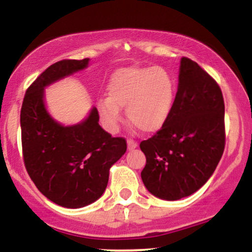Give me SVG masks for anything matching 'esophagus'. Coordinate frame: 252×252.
Masks as SVG:
<instances>
[{"mask_svg": "<svg viewBox=\"0 0 252 252\" xmlns=\"http://www.w3.org/2000/svg\"><path fill=\"white\" fill-rule=\"evenodd\" d=\"M126 143H128V149L129 150H132V149H135L136 147H137V142H136V141H134V140H129L126 141Z\"/></svg>", "mask_w": 252, "mask_h": 252, "instance_id": "obj_1", "label": "esophagus"}]
</instances>
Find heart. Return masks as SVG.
I'll return each instance as SVG.
<instances>
[{"label": "heart", "mask_w": 252, "mask_h": 252, "mask_svg": "<svg viewBox=\"0 0 252 252\" xmlns=\"http://www.w3.org/2000/svg\"><path fill=\"white\" fill-rule=\"evenodd\" d=\"M108 97L97 100L100 121L110 131H116L121 109L126 117L146 132L158 131L164 126L174 104V80L166 68L130 66L117 70L109 79Z\"/></svg>", "instance_id": "heart-1"}]
</instances>
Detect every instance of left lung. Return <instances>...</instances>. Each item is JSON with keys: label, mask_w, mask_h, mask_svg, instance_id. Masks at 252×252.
Here are the masks:
<instances>
[{"label": "left lung", "mask_w": 252, "mask_h": 252, "mask_svg": "<svg viewBox=\"0 0 252 252\" xmlns=\"http://www.w3.org/2000/svg\"><path fill=\"white\" fill-rule=\"evenodd\" d=\"M224 98L212 77L195 62H180L172 112L153 137L142 141L144 186L163 200H179L206 184L225 148Z\"/></svg>", "instance_id": "8db88e82"}]
</instances>
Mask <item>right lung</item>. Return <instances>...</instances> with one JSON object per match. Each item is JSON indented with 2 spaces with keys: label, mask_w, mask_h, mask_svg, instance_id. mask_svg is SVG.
Instances as JSON below:
<instances>
[{
  "label": "right lung",
  "mask_w": 252,
  "mask_h": 252,
  "mask_svg": "<svg viewBox=\"0 0 252 252\" xmlns=\"http://www.w3.org/2000/svg\"><path fill=\"white\" fill-rule=\"evenodd\" d=\"M83 60H60L40 74L26 91L20 123L24 162L37 189L54 204L79 209L100 198L109 170L126 150L123 137H112L99 126L94 108L76 126H63L50 116L43 89L88 67Z\"/></svg>",
  "instance_id": "obj_1"
}]
</instances>
